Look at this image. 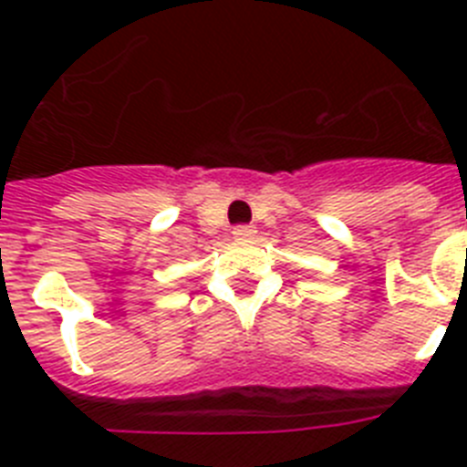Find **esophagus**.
<instances>
[{"label": "esophagus", "mask_w": 467, "mask_h": 467, "mask_svg": "<svg viewBox=\"0 0 467 467\" xmlns=\"http://www.w3.org/2000/svg\"><path fill=\"white\" fill-rule=\"evenodd\" d=\"M234 238L241 243H247V241H253L254 238V226H247V224H241L234 229Z\"/></svg>", "instance_id": "1"}]
</instances>
